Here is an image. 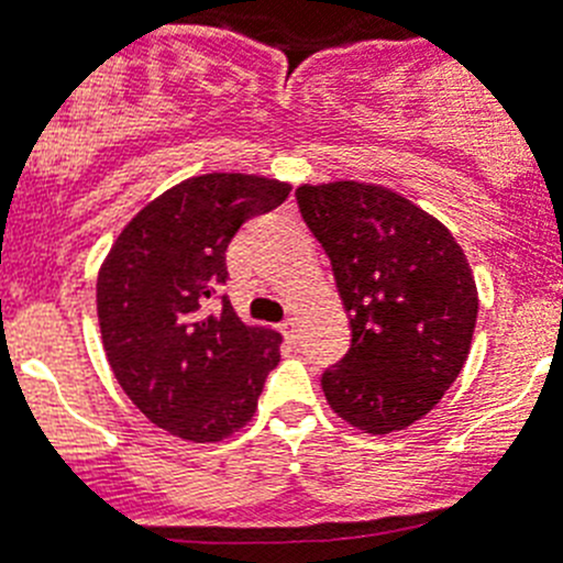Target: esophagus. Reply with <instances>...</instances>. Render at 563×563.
Returning <instances> with one entry per match:
<instances>
[{"label":"esophagus","mask_w":563,"mask_h":563,"mask_svg":"<svg viewBox=\"0 0 563 563\" xmlns=\"http://www.w3.org/2000/svg\"><path fill=\"white\" fill-rule=\"evenodd\" d=\"M280 330H283V335H286V339L291 341V344H297L299 328H297V322H294V319H286V322L280 324Z\"/></svg>","instance_id":"34e87169"}]
</instances>
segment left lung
<instances>
[{
  "label": "left lung",
  "mask_w": 563,
  "mask_h": 563,
  "mask_svg": "<svg viewBox=\"0 0 563 563\" xmlns=\"http://www.w3.org/2000/svg\"><path fill=\"white\" fill-rule=\"evenodd\" d=\"M297 202L353 328L350 353L322 375L328 406L369 435L406 430L466 364L477 319L470 261L439 219L386 186L306 183Z\"/></svg>",
  "instance_id": "1"
}]
</instances>
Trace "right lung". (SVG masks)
Listing matches in <instances>:
<instances>
[{"mask_svg":"<svg viewBox=\"0 0 563 563\" xmlns=\"http://www.w3.org/2000/svg\"><path fill=\"white\" fill-rule=\"evenodd\" d=\"M291 183L210 172L163 191L124 224L97 277V317L115 380L152 424L183 441H222L255 417L283 335L244 324L224 252L246 219L269 213Z\"/></svg>","mask_w":563,"mask_h":563,"instance_id":"add662e5","label":"right lung"}]
</instances>
